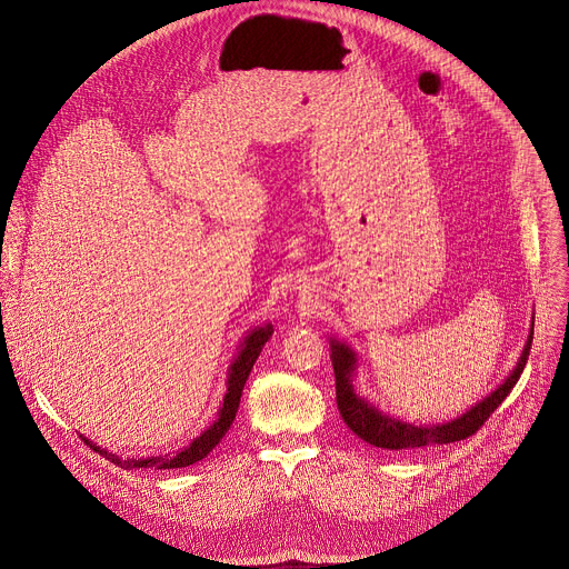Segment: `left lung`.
Listing matches in <instances>:
<instances>
[{
    "instance_id": "obj_1",
    "label": "left lung",
    "mask_w": 569,
    "mask_h": 569,
    "mask_svg": "<svg viewBox=\"0 0 569 569\" xmlns=\"http://www.w3.org/2000/svg\"><path fill=\"white\" fill-rule=\"evenodd\" d=\"M533 342V321L531 329L525 342V349L513 367V371L505 378L500 387H496L489 396H483L479 402H475L470 410H466L461 417L450 419L446 423H432V426H415L405 419L391 417L389 412H382L380 408L365 396L356 391V371H358V353L349 342H342L338 338H331V360H333V371H336V396H338V410L349 426V430L367 441L369 446L382 448V450H417V448H428V446H443V443H455L461 439H468L475 435L483 421L489 419L502 400L511 393L513 385L518 382L527 358L529 349Z\"/></svg>"
}]
</instances>
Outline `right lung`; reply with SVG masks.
<instances>
[{
    "label": "right lung",
    "instance_id": "right-lung-1",
    "mask_svg": "<svg viewBox=\"0 0 569 569\" xmlns=\"http://www.w3.org/2000/svg\"><path fill=\"white\" fill-rule=\"evenodd\" d=\"M274 329L272 323H263V327H254L246 338H242L229 369H227V391L222 396V405L218 410L216 421L200 435L196 437L187 448H182L180 452H169V455H154V457H119L114 452L103 450L101 446H97L94 441H90L88 437L80 435L86 443H90V448H94L99 455H103L106 459H110L112 463H117L123 470H134V468H148V470H173V468H184L191 466L200 459H204L218 443L220 439L227 435V430L231 428L236 412H238V405H240V396H242V387H246L250 371L257 362V358L261 356L266 342L272 338Z\"/></svg>",
    "mask_w": 569,
    "mask_h": 569
}]
</instances>
